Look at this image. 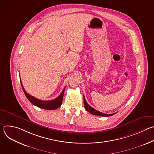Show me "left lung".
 <instances>
[{"label": "left lung", "mask_w": 154, "mask_h": 154, "mask_svg": "<svg viewBox=\"0 0 154 154\" xmlns=\"http://www.w3.org/2000/svg\"><path fill=\"white\" fill-rule=\"evenodd\" d=\"M83 102H84V106L86 109V110L88 111L92 115H97V116H111L115 114V113H113V114H105V113H102V112H100L96 110V109L92 108L90 105L88 104V103L86 102V101L85 100V98L84 96H83Z\"/></svg>", "instance_id": "8db88e82"}]
</instances>
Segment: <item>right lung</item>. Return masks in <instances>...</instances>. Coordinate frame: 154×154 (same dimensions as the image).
<instances>
[{"instance_id":"1","label":"right lung","mask_w":154,"mask_h":154,"mask_svg":"<svg viewBox=\"0 0 154 154\" xmlns=\"http://www.w3.org/2000/svg\"><path fill=\"white\" fill-rule=\"evenodd\" d=\"M20 80L21 86H22V88H23V90L24 91V93L26 96L33 105L39 107V108H42V109H48V110H53V109H55L61 106V105L62 103L63 99V94H64L66 86H64V89L62 91V92L61 93V94L56 99L51 100H42L36 99V98L34 97L33 96H31L30 94H28L24 90V86L23 85V83H22V82H21L20 79Z\"/></svg>"}]
</instances>
